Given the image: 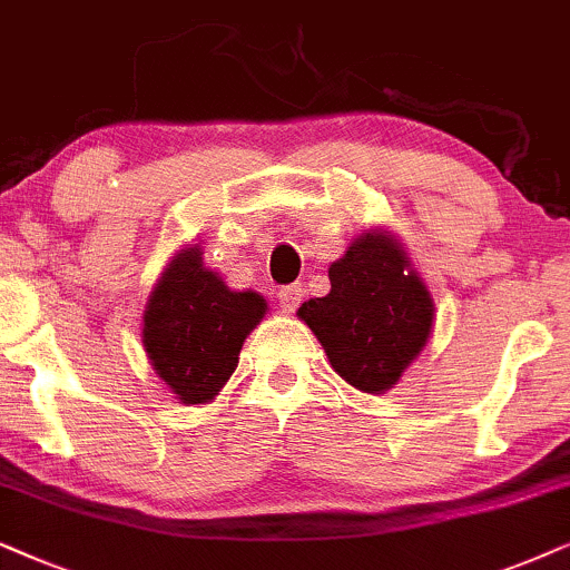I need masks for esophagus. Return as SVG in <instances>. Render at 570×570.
<instances>
[{
    "instance_id": "obj_1",
    "label": "esophagus",
    "mask_w": 570,
    "mask_h": 570,
    "mask_svg": "<svg viewBox=\"0 0 570 570\" xmlns=\"http://www.w3.org/2000/svg\"><path fill=\"white\" fill-rule=\"evenodd\" d=\"M278 302H281V307L286 309V313H294V309H297L299 302H302V286L299 284L281 286V289H278Z\"/></svg>"
}]
</instances>
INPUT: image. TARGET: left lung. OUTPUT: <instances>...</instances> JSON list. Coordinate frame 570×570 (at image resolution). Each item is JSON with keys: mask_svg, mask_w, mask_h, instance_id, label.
Masks as SVG:
<instances>
[{"mask_svg": "<svg viewBox=\"0 0 570 570\" xmlns=\"http://www.w3.org/2000/svg\"><path fill=\"white\" fill-rule=\"evenodd\" d=\"M331 292L297 309L331 367L362 393H385L428 346L435 302L404 242L385 229L356 234L328 268Z\"/></svg>", "mask_w": 570, "mask_h": 570, "instance_id": "left-lung-1", "label": "left lung"}]
</instances>
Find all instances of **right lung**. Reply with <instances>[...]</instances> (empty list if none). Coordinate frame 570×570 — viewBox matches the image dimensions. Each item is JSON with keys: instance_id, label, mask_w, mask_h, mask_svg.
I'll return each mask as SVG.
<instances>
[{"instance_id": "1", "label": "right lung", "mask_w": 570, "mask_h": 570, "mask_svg": "<svg viewBox=\"0 0 570 570\" xmlns=\"http://www.w3.org/2000/svg\"><path fill=\"white\" fill-rule=\"evenodd\" d=\"M268 313L253 289L234 292L206 268L200 245L166 263L142 313V346L150 367L181 404H208L234 370L245 338Z\"/></svg>"}]
</instances>
